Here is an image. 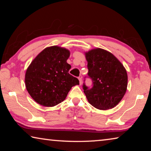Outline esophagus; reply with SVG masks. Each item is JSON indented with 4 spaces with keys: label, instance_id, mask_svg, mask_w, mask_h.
Returning a JSON list of instances; mask_svg holds the SVG:
<instances>
[{
    "label": "esophagus",
    "instance_id": "34e87169",
    "mask_svg": "<svg viewBox=\"0 0 151 151\" xmlns=\"http://www.w3.org/2000/svg\"><path fill=\"white\" fill-rule=\"evenodd\" d=\"M78 78V80H79V83H80V85H82V83H83V81H82V77H81V76H79Z\"/></svg>",
    "mask_w": 151,
    "mask_h": 151
}]
</instances>
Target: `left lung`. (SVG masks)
<instances>
[{
    "instance_id": "8db88e82",
    "label": "left lung",
    "mask_w": 151,
    "mask_h": 151,
    "mask_svg": "<svg viewBox=\"0 0 151 151\" xmlns=\"http://www.w3.org/2000/svg\"><path fill=\"white\" fill-rule=\"evenodd\" d=\"M85 57L88 75L93 81L91 88L83 86L88 103L100 110L114 108L127 91L126 69L111 52L100 48L85 52Z\"/></svg>"
}]
</instances>
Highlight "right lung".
Segmentation results:
<instances>
[{
	"mask_svg": "<svg viewBox=\"0 0 151 151\" xmlns=\"http://www.w3.org/2000/svg\"><path fill=\"white\" fill-rule=\"evenodd\" d=\"M69 56L68 50L52 46L45 48L30 63L25 74V86L38 104L57 105L73 86L79 85L78 78L68 73L71 66L66 60Z\"/></svg>",
	"mask_w": 151,
	"mask_h": 151,
	"instance_id": "1",
	"label": "right lung"
}]
</instances>
